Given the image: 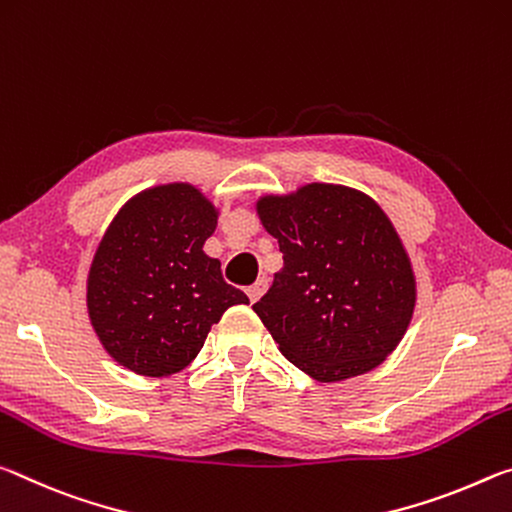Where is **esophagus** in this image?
<instances>
[{
    "mask_svg": "<svg viewBox=\"0 0 512 512\" xmlns=\"http://www.w3.org/2000/svg\"><path fill=\"white\" fill-rule=\"evenodd\" d=\"M265 290H267V279H265V276H261V279L254 283V286L247 288V295H249L251 301H258V299L263 297Z\"/></svg>",
    "mask_w": 512,
    "mask_h": 512,
    "instance_id": "1",
    "label": "esophagus"
}]
</instances>
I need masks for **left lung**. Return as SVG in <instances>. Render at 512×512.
Listing matches in <instances>:
<instances>
[{
	"label": "left lung",
	"mask_w": 512,
	"mask_h": 512,
	"mask_svg": "<svg viewBox=\"0 0 512 512\" xmlns=\"http://www.w3.org/2000/svg\"><path fill=\"white\" fill-rule=\"evenodd\" d=\"M281 272L254 311L281 354L315 381L374 370L399 345L415 308V276L388 215L363 192L311 183L263 197Z\"/></svg>",
	"instance_id": "8db88e82"
}]
</instances>
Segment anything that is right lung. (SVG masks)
Listing matches in <instances>:
<instances>
[{"instance_id":"right-lung-1","label":"right lung","mask_w":512,"mask_h":512,"mask_svg":"<svg viewBox=\"0 0 512 512\" xmlns=\"http://www.w3.org/2000/svg\"><path fill=\"white\" fill-rule=\"evenodd\" d=\"M215 226V206L188 183L140 192L108 226L90 265L88 315L127 370L181 372L226 308L249 304L201 249Z\"/></svg>"}]
</instances>
